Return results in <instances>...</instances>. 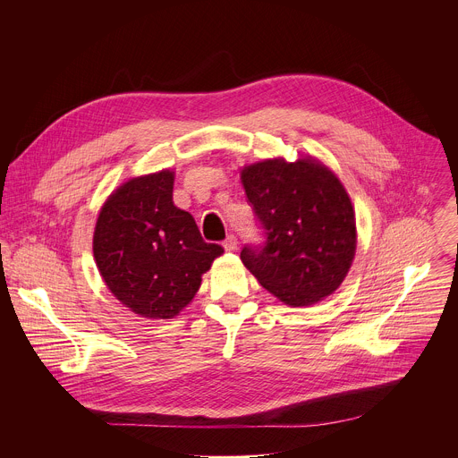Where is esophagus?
Here are the masks:
<instances>
[{
	"label": "esophagus",
	"instance_id": "esophagus-1",
	"mask_svg": "<svg viewBox=\"0 0 458 458\" xmlns=\"http://www.w3.org/2000/svg\"><path fill=\"white\" fill-rule=\"evenodd\" d=\"M223 246H225L226 251H235V250H237V237L230 233V235L223 241Z\"/></svg>",
	"mask_w": 458,
	"mask_h": 458
}]
</instances>
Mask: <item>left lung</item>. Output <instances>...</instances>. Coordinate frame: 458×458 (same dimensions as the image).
I'll list each match as a JSON object with an SVG mask.
<instances>
[{
    "label": "left lung",
    "mask_w": 458,
    "mask_h": 458,
    "mask_svg": "<svg viewBox=\"0 0 458 458\" xmlns=\"http://www.w3.org/2000/svg\"><path fill=\"white\" fill-rule=\"evenodd\" d=\"M241 180L266 237L241 251L259 284L291 307L337 291L357 248L355 210L339 178L307 157L251 164Z\"/></svg>",
    "instance_id": "obj_1"
}]
</instances>
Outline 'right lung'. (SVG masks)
Returning a JSON list of instances; mask_svg holds the SVG:
<instances>
[{"instance_id": "right-lung-1", "label": "right lung", "mask_w": 458, "mask_h": 458, "mask_svg": "<svg viewBox=\"0 0 458 458\" xmlns=\"http://www.w3.org/2000/svg\"><path fill=\"white\" fill-rule=\"evenodd\" d=\"M173 183L169 169L128 180L105 201L94 230L92 251L106 287L149 319H171L187 307L223 253L174 207Z\"/></svg>"}]
</instances>
